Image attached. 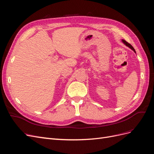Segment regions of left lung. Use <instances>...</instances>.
Instances as JSON below:
<instances>
[{
  "label": "left lung",
  "mask_w": 154,
  "mask_h": 154,
  "mask_svg": "<svg viewBox=\"0 0 154 154\" xmlns=\"http://www.w3.org/2000/svg\"><path fill=\"white\" fill-rule=\"evenodd\" d=\"M122 42H123V43L126 46H127V47H128L130 49H131L135 53H136V51H135L134 48L132 47V46L131 45H130V44H128V43L127 42H126V41H125V40H122Z\"/></svg>",
  "instance_id": "1"
}]
</instances>
